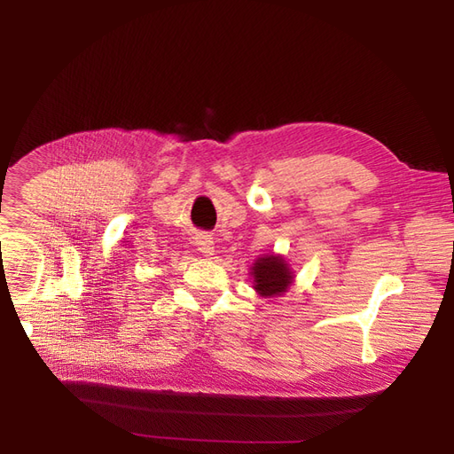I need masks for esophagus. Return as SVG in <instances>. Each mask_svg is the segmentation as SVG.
<instances>
[{
    "label": "esophagus",
    "mask_w": 454,
    "mask_h": 454,
    "mask_svg": "<svg viewBox=\"0 0 454 454\" xmlns=\"http://www.w3.org/2000/svg\"><path fill=\"white\" fill-rule=\"evenodd\" d=\"M195 244L197 248L202 255H212L214 254V240L210 235H206V232H199L195 237Z\"/></svg>",
    "instance_id": "34e87169"
}]
</instances>
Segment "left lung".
Instances as JSON below:
<instances>
[{
	"label": "left lung",
	"mask_w": 454,
	"mask_h": 454,
	"mask_svg": "<svg viewBox=\"0 0 454 454\" xmlns=\"http://www.w3.org/2000/svg\"><path fill=\"white\" fill-rule=\"evenodd\" d=\"M254 287L261 295H278L292 284V272L286 261L277 255L259 257L252 267Z\"/></svg>",
	"instance_id": "obj_1"
}]
</instances>
